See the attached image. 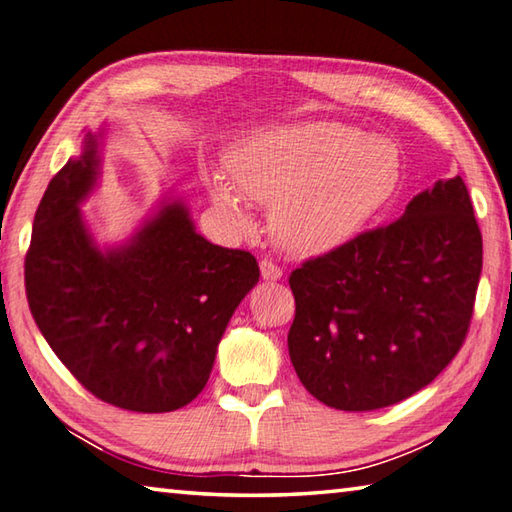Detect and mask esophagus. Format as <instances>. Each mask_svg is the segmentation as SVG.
Returning <instances> with one entry per match:
<instances>
[{
	"label": "esophagus",
	"mask_w": 512,
	"mask_h": 512,
	"mask_svg": "<svg viewBox=\"0 0 512 512\" xmlns=\"http://www.w3.org/2000/svg\"><path fill=\"white\" fill-rule=\"evenodd\" d=\"M259 273H262L266 282L282 280V268L277 266L275 262H271V259H262V262H259Z\"/></svg>",
	"instance_id": "1"
}]
</instances>
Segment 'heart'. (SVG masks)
<instances>
[{
    "instance_id": "heart-1",
    "label": "heart",
    "mask_w": 512,
    "mask_h": 512,
    "mask_svg": "<svg viewBox=\"0 0 512 512\" xmlns=\"http://www.w3.org/2000/svg\"><path fill=\"white\" fill-rule=\"evenodd\" d=\"M230 181L206 176L212 201L237 228L250 226L246 199L268 208V228L286 255L313 259L356 239L394 199L398 147L340 120L259 129L226 156Z\"/></svg>"
}]
</instances>
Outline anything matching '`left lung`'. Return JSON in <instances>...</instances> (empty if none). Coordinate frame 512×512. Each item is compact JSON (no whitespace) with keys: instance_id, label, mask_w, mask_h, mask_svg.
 I'll use <instances>...</instances> for the list:
<instances>
[{"instance_id":"left-lung-1","label":"left lung","mask_w":512,"mask_h":512,"mask_svg":"<svg viewBox=\"0 0 512 512\" xmlns=\"http://www.w3.org/2000/svg\"><path fill=\"white\" fill-rule=\"evenodd\" d=\"M481 232L461 176L436 181L394 224L288 277V356L306 392L345 412L401 403L457 356L481 275Z\"/></svg>"}]
</instances>
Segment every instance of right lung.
<instances>
[{
  "label": "right lung",
  "instance_id": "obj_1",
  "mask_svg": "<svg viewBox=\"0 0 512 512\" xmlns=\"http://www.w3.org/2000/svg\"><path fill=\"white\" fill-rule=\"evenodd\" d=\"M107 127L53 176L33 219L24 282L37 329L100 401L161 414L206 387L239 302L259 282L246 250L201 237L181 197H165L125 241L100 246L80 206L102 176Z\"/></svg>",
  "mask_w": 512,
  "mask_h": 512
}]
</instances>
